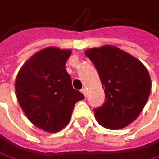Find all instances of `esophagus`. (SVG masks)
<instances>
[{"mask_svg":"<svg viewBox=\"0 0 159 159\" xmlns=\"http://www.w3.org/2000/svg\"><path fill=\"white\" fill-rule=\"evenodd\" d=\"M81 91H82L83 94H84L85 96H87V89H86V88H83V89H81Z\"/></svg>","mask_w":159,"mask_h":159,"instance_id":"obj_1","label":"esophagus"}]
</instances>
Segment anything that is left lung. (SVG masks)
Listing matches in <instances>:
<instances>
[{"label": "left lung", "instance_id": "obj_1", "mask_svg": "<svg viewBox=\"0 0 159 159\" xmlns=\"http://www.w3.org/2000/svg\"><path fill=\"white\" fill-rule=\"evenodd\" d=\"M86 55L105 91V102L93 110L96 119L107 129H122L136 119L149 98V72L141 62L113 46L88 49Z\"/></svg>", "mask_w": 159, "mask_h": 159}]
</instances>
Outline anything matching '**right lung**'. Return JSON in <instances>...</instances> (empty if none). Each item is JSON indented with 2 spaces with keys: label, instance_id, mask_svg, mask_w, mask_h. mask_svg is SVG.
Segmentation results:
<instances>
[{
  "label": "right lung",
  "instance_id": "add662e5",
  "mask_svg": "<svg viewBox=\"0 0 159 159\" xmlns=\"http://www.w3.org/2000/svg\"><path fill=\"white\" fill-rule=\"evenodd\" d=\"M69 49L47 48L35 53L20 70L15 82L17 99L36 127L56 133L69 123L73 107L84 95L74 89L66 70Z\"/></svg>",
  "mask_w": 159,
  "mask_h": 159
}]
</instances>
